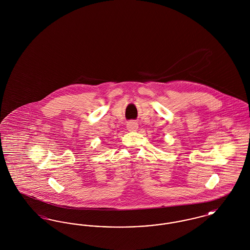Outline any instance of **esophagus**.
I'll return each mask as SVG.
<instances>
[{"instance_id":"obj_1","label":"esophagus","mask_w":250,"mask_h":250,"mask_svg":"<svg viewBox=\"0 0 250 250\" xmlns=\"http://www.w3.org/2000/svg\"><path fill=\"white\" fill-rule=\"evenodd\" d=\"M126 127H127V129L129 131H136L138 129L139 125H138V124H137L136 122H134V121H130V122H128V123H127Z\"/></svg>"}]
</instances>
